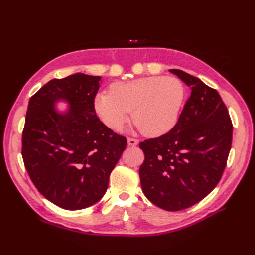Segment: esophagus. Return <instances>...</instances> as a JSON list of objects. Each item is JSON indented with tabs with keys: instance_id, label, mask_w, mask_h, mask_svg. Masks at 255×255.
<instances>
[{
	"instance_id": "obj_1",
	"label": "esophagus",
	"mask_w": 255,
	"mask_h": 255,
	"mask_svg": "<svg viewBox=\"0 0 255 255\" xmlns=\"http://www.w3.org/2000/svg\"><path fill=\"white\" fill-rule=\"evenodd\" d=\"M138 143H139V141L137 139H134V138H128V144L129 146H136Z\"/></svg>"
}]
</instances>
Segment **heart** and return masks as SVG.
Masks as SVG:
<instances>
[{
	"label": "heart",
	"mask_w": 255,
	"mask_h": 255,
	"mask_svg": "<svg viewBox=\"0 0 255 255\" xmlns=\"http://www.w3.org/2000/svg\"><path fill=\"white\" fill-rule=\"evenodd\" d=\"M185 99L183 84L174 78L148 76L114 84L111 92L95 99V111L105 125L120 130L133 118L149 136L164 135L175 127Z\"/></svg>",
	"instance_id": "b5f03b06"
}]
</instances>
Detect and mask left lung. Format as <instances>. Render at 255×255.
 Masks as SVG:
<instances>
[{
	"mask_svg": "<svg viewBox=\"0 0 255 255\" xmlns=\"http://www.w3.org/2000/svg\"><path fill=\"white\" fill-rule=\"evenodd\" d=\"M169 71L190 88V97L170 132L139 144L144 152L139 176L144 196L174 212L201 201L218 184L233 126L217 91L179 69Z\"/></svg>",
	"mask_w": 255,
	"mask_h": 255,
	"instance_id": "obj_1",
	"label": "left lung"
}]
</instances>
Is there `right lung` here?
<instances>
[{"instance_id": "right-lung-1", "label": "right lung", "mask_w": 255, "mask_h": 255, "mask_svg": "<svg viewBox=\"0 0 255 255\" xmlns=\"http://www.w3.org/2000/svg\"><path fill=\"white\" fill-rule=\"evenodd\" d=\"M101 76L74 73L51 80L29 100L22 156L30 180L65 210L94 205L109 187L111 172L127 148L95 112ZM68 107L64 111L56 105Z\"/></svg>"}]
</instances>
